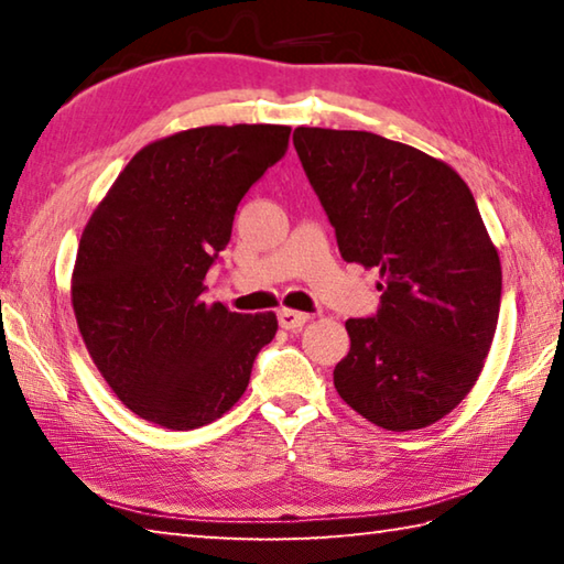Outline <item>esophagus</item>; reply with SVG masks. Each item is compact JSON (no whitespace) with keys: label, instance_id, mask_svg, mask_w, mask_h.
Here are the masks:
<instances>
[{"label":"esophagus","instance_id":"obj_1","mask_svg":"<svg viewBox=\"0 0 564 564\" xmlns=\"http://www.w3.org/2000/svg\"><path fill=\"white\" fill-rule=\"evenodd\" d=\"M308 313H301V311H291V308H281L279 311V326L285 330H299L303 328L305 323H308Z\"/></svg>","mask_w":564,"mask_h":564}]
</instances>
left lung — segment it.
Returning a JSON list of instances; mask_svg holds the SVG:
<instances>
[{
    "mask_svg": "<svg viewBox=\"0 0 564 564\" xmlns=\"http://www.w3.org/2000/svg\"><path fill=\"white\" fill-rule=\"evenodd\" d=\"M343 261L378 269V311L348 318L333 370L346 403L386 431H417L470 393L492 346L502 271L465 181L370 131H293Z\"/></svg>",
    "mask_w": 564,
    "mask_h": 564,
    "instance_id": "8db88e82",
    "label": "left lung"
}]
</instances>
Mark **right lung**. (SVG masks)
Here are the masks:
<instances>
[{
  "label": "right lung",
  "mask_w": 564,
  "mask_h": 564,
  "mask_svg": "<svg viewBox=\"0 0 564 564\" xmlns=\"http://www.w3.org/2000/svg\"><path fill=\"white\" fill-rule=\"evenodd\" d=\"M289 127L178 131L133 156L91 214L72 303L101 376L131 413L171 431L221 417L271 343L273 313L204 301L246 191L289 151Z\"/></svg>",
  "instance_id": "right-lung-1"
}]
</instances>
